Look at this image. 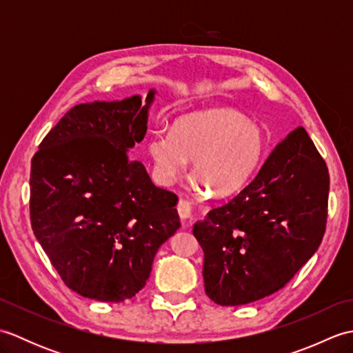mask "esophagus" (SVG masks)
<instances>
[{
	"mask_svg": "<svg viewBox=\"0 0 353 353\" xmlns=\"http://www.w3.org/2000/svg\"><path fill=\"white\" fill-rule=\"evenodd\" d=\"M177 212H179V216H181L182 220H188L191 219V205L188 203L186 200H181L177 203Z\"/></svg>",
	"mask_w": 353,
	"mask_h": 353,
	"instance_id": "esophagus-1",
	"label": "esophagus"
}]
</instances>
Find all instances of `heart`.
Segmentation results:
<instances>
[{
    "mask_svg": "<svg viewBox=\"0 0 353 353\" xmlns=\"http://www.w3.org/2000/svg\"><path fill=\"white\" fill-rule=\"evenodd\" d=\"M267 138L238 110L214 108L174 119L170 132H156L147 153L156 181L168 186L182 177L192 159V183L215 196L241 190L264 159Z\"/></svg>",
    "mask_w": 353,
    "mask_h": 353,
    "instance_id": "obj_1",
    "label": "heart"
}]
</instances>
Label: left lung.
Returning <instances> with one entry per match:
<instances>
[{
	"label": "left lung",
	"mask_w": 353,
	"mask_h": 353,
	"mask_svg": "<svg viewBox=\"0 0 353 353\" xmlns=\"http://www.w3.org/2000/svg\"><path fill=\"white\" fill-rule=\"evenodd\" d=\"M327 196L326 163L297 127L245 188L194 224L209 299L238 306L285 287L319 249Z\"/></svg>",
	"instance_id": "1"
}]
</instances>
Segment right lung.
Instances as JSON below:
<instances>
[{"label":"right lung","mask_w":353,"mask_h":353,"mask_svg":"<svg viewBox=\"0 0 353 353\" xmlns=\"http://www.w3.org/2000/svg\"><path fill=\"white\" fill-rule=\"evenodd\" d=\"M154 95L77 104L32 159L33 234L66 287L94 301L123 302L144 288L157 249L181 228L176 194L129 156Z\"/></svg>","instance_id":"add662e5"}]
</instances>
